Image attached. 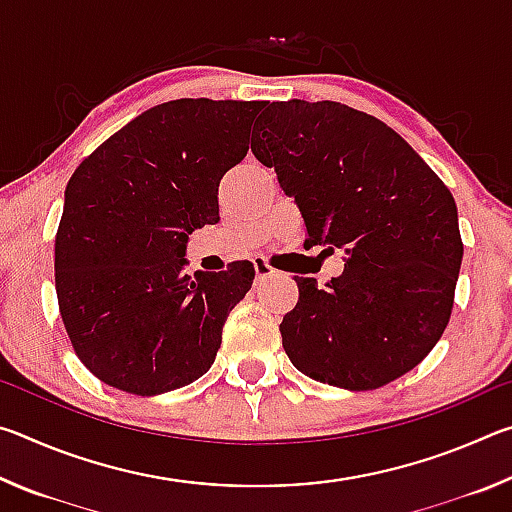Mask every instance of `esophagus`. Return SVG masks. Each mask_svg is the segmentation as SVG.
Instances as JSON below:
<instances>
[{
	"label": "esophagus",
	"instance_id": "34e87169",
	"mask_svg": "<svg viewBox=\"0 0 512 512\" xmlns=\"http://www.w3.org/2000/svg\"><path fill=\"white\" fill-rule=\"evenodd\" d=\"M255 275H257V280H266V277H273L277 271L275 268L266 262V259H262V257H257L255 259Z\"/></svg>",
	"mask_w": 512,
	"mask_h": 512
}]
</instances>
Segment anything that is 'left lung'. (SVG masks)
<instances>
[{
  "mask_svg": "<svg viewBox=\"0 0 512 512\" xmlns=\"http://www.w3.org/2000/svg\"><path fill=\"white\" fill-rule=\"evenodd\" d=\"M253 137L255 158L296 198L307 244L348 253L325 289L296 280L284 352L329 386L391 384L452 316L463 259L452 192L393 128L336 101H266Z\"/></svg>",
  "mask_w": 512,
  "mask_h": 512,
  "instance_id": "left-lung-1",
  "label": "left lung"
}]
</instances>
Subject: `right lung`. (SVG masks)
Wrapping results in <instances>:
<instances>
[{"mask_svg":"<svg viewBox=\"0 0 512 512\" xmlns=\"http://www.w3.org/2000/svg\"><path fill=\"white\" fill-rule=\"evenodd\" d=\"M264 101L160 103L108 137L72 173L56 232V293L76 357L133 395L176 391L205 375L250 262L196 273L187 239L219 221L223 173L248 153Z\"/></svg>","mask_w":512,"mask_h":512,"instance_id":"obj_1","label":"right lung"}]
</instances>
